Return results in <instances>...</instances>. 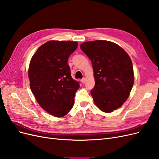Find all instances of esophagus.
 Instances as JSON below:
<instances>
[{"label": "esophagus", "instance_id": "esophagus-1", "mask_svg": "<svg viewBox=\"0 0 159 159\" xmlns=\"http://www.w3.org/2000/svg\"><path fill=\"white\" fill-rule=\"evenodd\" d=\"M85 80H85V78H82V79L81 80V82L83 84H85Z\"/></svg>", "mask_w": 159, "mask_h": 159}]
</instances>
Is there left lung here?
<instances>
[{"label":"left lung","instance_id":"left-lung-1","mask_svg":"<svg viewBox=\"0 0 159 159\" xmlns=\"http://www.w3.org/2000/svg\"><path fill=\"white\" fill-rule=\"evenodd\" d=\"M80 48L90 59L95 84L91 90L95 104L105 113L120 107L134 83L133 64L122 48L106 40L86 42Z\"/></svg>","mask_w":159,"mask_h":159}]
</instances>
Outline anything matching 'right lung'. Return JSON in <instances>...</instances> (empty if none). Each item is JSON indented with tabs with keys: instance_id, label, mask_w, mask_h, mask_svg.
<instances>
[{
	"instance_id": "right-lung-1",
	"label": "right lung",
	"mask_w": 159,
	"mask_h": 159,
	"mask_svg": "<svg viewBox=\"0 0 159 159\" xmlns=\"http://www.w3.org/2000/svg\"><path fill=\"white\" fill-rule=\"evenodd\" d=\"M77 48V42L48 41L37 50L30 63L31 91L42 108L57 117L71 109L80 88L68 64L69 56Z\"/></svg>"
}]
</instances>
